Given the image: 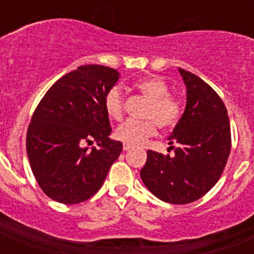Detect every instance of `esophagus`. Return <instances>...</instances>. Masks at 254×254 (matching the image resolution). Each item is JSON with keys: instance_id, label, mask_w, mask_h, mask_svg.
I'll return each mask as SVG.
<instances>
[{"instance_id": "esophagus-1", "label": "esophagus", "mask_w": 254, "mask_h": 254, "mask_svg": "<svg viewBox=\"0 0 254 254\" xmlns=\"http://www.w3.org/2000/svg\"><path fill=\"white\" fill-rule=\"evenodd\" d=\"M130 149H133L131 145H129V143H124V150L127 151V150H130Z\"/></svg>"}]
</instances>
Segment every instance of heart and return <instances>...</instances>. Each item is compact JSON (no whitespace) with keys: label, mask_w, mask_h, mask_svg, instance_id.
Segmentation results:
<instances>
[{"label":"heart","mask_w":254,"mask_h":254,"mask_svg":"<svg viewBox=\"0 0 254 254\" xmlns=\"http://www.w3.org/2000/svg\"><path fill=\"white\" fill-rule=\"evenodd\" d=\"M133 87L147 99L142 111L145 120H129L117 127L115 135L129 145H141L155 134L157 125L163 130L175 127L183 113V104L170 93L169 84L158 76L141 77L134 81ZM104 109L115 121L124 119L125 97L120 87L115 85L108 89L104 96Z\"/></svg>","instance_id":"b5f03b06"}]
</instances>
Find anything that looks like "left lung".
<instances>
[{
	"label": "left lung",
	"instance_id": "1",
	"mask_svg": "<svg viewBox=\"0 0 254 254\" xmlns=\"http://www.w3.org/2000/svg\"><path fill=\"white\" fill-rule=\"evenodd\" d=\"M187 87L185 113L170 135L173 155L149 150L141 178L171 204L200 199L216 185L231 153V125L223 100L196 75L179 68Z\"/></svg>",
	"mask_w": 254,
	"mask_h": 254
}]
</instances>
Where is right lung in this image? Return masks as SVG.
I'll use <instances>...</instances> for the list:
<instances>
[{
	"instance_id": "right-lung-1",
	"label": "right lung",
	"mask_w": 254,
	"mask_h": 254,
	"mask_svg": "<svg viewBox=\"0 0 254 254\" xmlns=\"http://www.w3.org/2000/svg\"><path fill=\"white\" fill-rule=\"evenodd\" d=\"M119 72L99 64L80 65L55 81L38 104L26 134V150L38 185L53 200L77 204L92 197L123 151L109 139L104 96ZM96 140L97 149L85 143Z\"/></svg>"
}]
</instances>
